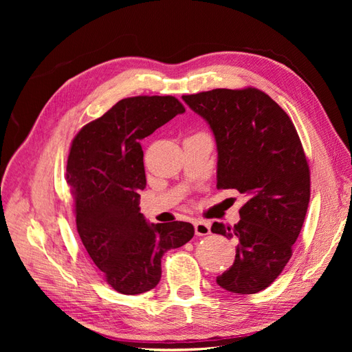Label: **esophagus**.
I'll list each match as a JSON object with an SVG mask.
<instances>
[{
  "mask_svg": "<svg viewBox=\"0 0 352 352\" xmlns=\"http://www.w3.org/2000/svg\"><path fill=\"white\" fill-rule=\"evenodd\" d=\"M194 228H195V233H197L198 236L210 235V232H211V230H210V228H211L210 221H204V220H197Z\"/></svg>",
  "mask_w": 352,
  "mask_h": 352,
  "instance_id": "obj_1",
  "label": "esophagus"
}]
</instances>
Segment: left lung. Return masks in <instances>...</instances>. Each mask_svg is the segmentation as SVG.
I'll return each mask as SVG.
<instances>
[{"instance_id": "obj_1", "label": "left lung", "mask_w": 352, "mask_h": 352, "mask_svg": "<svg viewBox=\"0 0 352 352\" xmlns=\"http://www.w3.org/2000/svg\"><path fill=\"white\" fill-rule=\"evenodd\" d=\"M207 122L217 145V189L247 197L235 226L214 221L212 233L238 242L232 267L217 285L233 294L270 286L292 255L310 201V168L295 126L255 88L184 95Z\"/></svg>"}]
</instances>
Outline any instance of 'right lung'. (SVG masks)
<instances>
[{
    "mask_svg": "<svg viewBox=\"0 0 352 352\" xmlns=\"http://www.w3.org/2000/svg\"><path fill=\"white\" fill-rule=\"evenodd\" d=\"M182 113L170 95L124 98L72 142L66 179L79 236L107 283L124 295L155 287L164 252L194 236L190 223H150L140 208L146 185L141 140Z\"/></svg>",
    "mask_w": 352,
    "mask_h": 352,
    "instance_id": "add662e5",
    "label": "right lung"
}]
</instances>
